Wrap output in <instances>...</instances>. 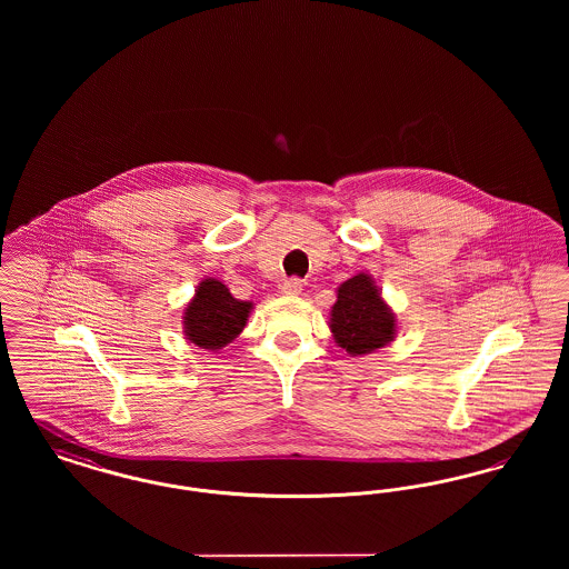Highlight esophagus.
<instances>
[{
	"label": "esophagus",
	"instance_id": "obj_1",
	"mask_svg": "<svg viewBox=\"0 0 569 569\" xmlns=\"http://www.w3.org/2000/svg\"><path fill=\"white\" fill-rule=\"evenodd\" d=\"M281 292H283V295H288V297H298V295L302 292V281H300L298 277H290V279H286V281H283V286H281Z\"/></svg>",
	"mask_w": 569,
	"mask_h": 569
}]
</instances>
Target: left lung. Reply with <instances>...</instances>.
<instances>
[{
  "label": "left lung",
  "instance_id": "obj_1",
  "mask_svg": "<svg viewBox=\"0 0 569 569\" xmlns=\"http://www.w3.org/2000/svg\"><path fill=\"white\" fill-rule=\"evenodd\" d=\"M330 316L337 343L353 356L383 348L395 337V316L365 272L348 279L339 288Z\"/></svg>",
  "mask_w": 569,
  "mask_h": 569
}]
</instances>
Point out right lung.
Listing matches in <instances>:
<instances>
[{
	"label": "right lung",
	"mask_w": 569,
	"mask_h": 569,
	"mask_svg": "<svg viewBox=\"0 0 569 569\" xmlns=\"http://www.w3.org/2000/svg\"><path fill=\"white\" fill-rule=\"evenodd\" d=\"M251 302L237 300L221 281L204 279L186 309V335L198 348L219 350L243 330Z\"/></svg>",
	"instance_id": "1"
}]
</instances>
